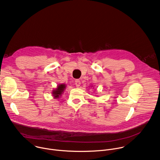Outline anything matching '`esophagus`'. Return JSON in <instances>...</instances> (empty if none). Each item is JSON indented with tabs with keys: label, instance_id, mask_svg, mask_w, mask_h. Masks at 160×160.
<instances>
[{
	"label": "esophagus",
	"instance_id": "1",
	"mask_svg": "<svg viewBox=\"0 0 160 160\" xmlns=\"http://www.w3.org/2000/svg\"><path fill=\"white\" fill-rule=\"evenodd\" d=\"M75 84H76V87H79L80 86V84H81V81L79 80V79H76L75 81Z\"/></svg>",
	"mask_w": 160,
	"mask_h": 160
}]
</instances>
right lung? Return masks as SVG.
Returning <instances> with one entry per match:
<instances>
[{
  "label": "right lung",
  "mask_w": 160,
  "mask_h": 160,
  "mask_svg": "<svg viewBox=\"0 0 160 160\" xmlns=\"http://www.w3.org/2000/svg\"><path fill=\"white\" fill-rule=\"evenodd\" d=\"M66 84H58L57 87L52 91V96L54 98L53 99L59 98L62 96V94L63 93V91H64V90L66 89Z\"/></svg>",
  "instance_id": "add662e5"
}]
</instances>
